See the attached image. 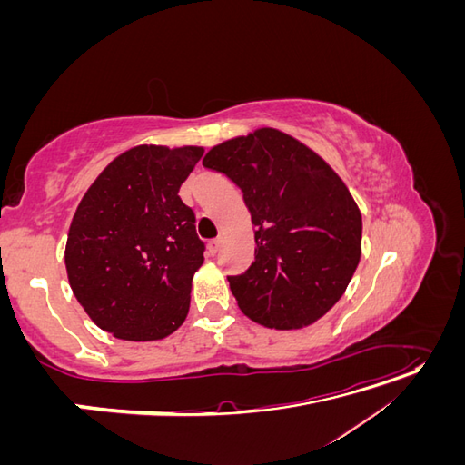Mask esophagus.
<instances>
[{"label":"esophagus","mask_w":465,"mask_h":465,"mask_svg":"<svg viewBox=\"0 0 465 465\" xmlns=\"http://www.w3.org/2000/svg\"><path fill=\"white\" fill-rule=\"evenodd\" d=\"M221 238H213V241H211L209 244H207V248H209V252H211V254H217V252H219V248H221Z\"/></svg>","instance_id":"34e87169"}]
</instances>
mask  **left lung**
I'll return each mask as SVG.
<instances>
[{
	"label": "left lung",
	"instance_id": "8db88e82",
	"mask_svg": "<svg viewBox=\"0 0 465 465\" xmlns=\"http://www.w3.org/2000/svg\"><path fill=\"white\" fill-rule=\"evenodd\" d=\"M203 166L242 190L256 260L229 283L265 328L311 326L341 299L361 260L362 219L343 180L297 139L262 128L215 145Z\"/></svg>",
	"mask_w": 465,
	"mask_h": 465
}]
</instances>
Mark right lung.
<instances>
[{
  "label": "right lung",
  "mask_w": 465,
  "mask_h": 465,
  "mask_svg": "<svg viewBox=\"0 0 465 465\" xmlns=\"http://www.w3.org/2000/svg\"><path fill=\"white\" fill-rule=\"evenodd\" d=\"M202 154V147H134L77 205L65 244L69 285L96 326L118 340H163L188 316L205 244L178 192Z\"/></svg>",
  "instance_id": "1"
}]
</instances>
